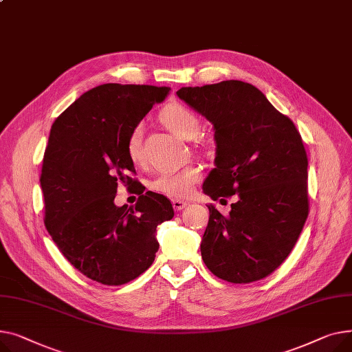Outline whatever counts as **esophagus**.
<instances>
[{"label":"esophagus","mask_w":352,"mask_h":352,"mask_svg":"<svg viewBox=\"0 0 352 352\" xmlns=\"http://www.w3.org/2000/svg\"><path fill=\"white\" fill-rule=\"evenodd\" d=\"M172 204H173L175 210H183L184 208H188L189 203H186V201L179 200V199H173V200H172Z\"/></svg>","instance_id":"obj_1"}]
</instances>
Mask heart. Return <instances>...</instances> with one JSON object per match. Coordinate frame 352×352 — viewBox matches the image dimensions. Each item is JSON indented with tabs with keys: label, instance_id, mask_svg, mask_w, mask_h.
<instances>
[{
	"label": "heart",
	"instance_id": "heart-1",
	"mask_svg": "<svg viewBox=\"0 0 352 352\" xmlns=\"http://www.w3.org/2000/svg\"><path fill=\"white\" fill-rule=\"evenodd\" d=\"M160 119L175 135L183 139H192L200 131V122L195 112L180 105V103H172V105L164 108L160 113ZM142 135L143 125L138 123L131 131L126 142L128 155L131 160L138 164L143 162ZM200 177L201 170L197 166H186L176 172H164L157 175L151 182V189L162 195L182 199L192 193L195 184L200 180Z\"/></svg>",
	"mask_w": 352,
	"mask_h": 352
}]
</instances>
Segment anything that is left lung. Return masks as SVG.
<instances>
[{
	"instance_id": "obj_1",
	"label": "left lung",
	"mask_w": 352,
	"mask_h": 352,
	"mask_svg": "<svg viewBox=\"0 0 352 352\" xmlns=\"http://www.w3.org/2000/svg\"><path fill=\"white\" fill-rule=\"evenodd\" d=\"M177 96L214 126L216 168L204 193L213 200L239 197L227 216L208 206L204 264L234 284L270 276L292 253L308 216V159L300 132L247 82L186 87Z\"/></svg>"
}]
</instances>
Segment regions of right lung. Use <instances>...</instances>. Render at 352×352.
I'll return each mask as SVG.
<instances>
[{
  "mask_svg": "<svg viewBox=\"0 0 352 352\" xmlns=\"http://www.w3.org/2000/svg\"><path fill=\"white\" fill-rule=\"evenodd\" d=\"M168 87L103 84L80 95L52 123L41 170L44 223L64 257L88 278L126 284L152 265L156 227L175 214L163 195L144 192L126 142ZM135 184L138 201L118 208L117 183Z\"/></svg>",
  "mask_w": 352,
  "mask_h": 352,
  "instance_id": "right-lung-1",
  "label": "right lung"
}]
</instances>
